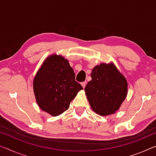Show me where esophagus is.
<instances>
[{
  "instance_id": "1",
  "label": "esophagus",
  "mask_w": 156,
  "mask_h": 156,
  "mask_svg": "<svg viewBox=\"0 0 156 156\" xmlns=\"http://www.w3.org/2000/svg\"><path fill=\"white\" fill-rule=\"evenodd\" d=\"M81 84H82V86H83V87L84 88V87H85L86 84H87V82L84 81V82H83V83H81Z\"/></svg>"
}]
</instances>
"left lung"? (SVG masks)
Here are the masks:
<instances>
[{"instance_id":"8db88e82","label":"left lung","mask_w":156,"mask_h":156,"mask_svg":"<svg viewBox=\"0 0 156 156\" xmlns=\"http://www.w3.org/2000/svg\"><path fill=\"white\" fill-rule=\"evenodd\" d=\"M91 80L84 91L91 109L105 116L114 113L127 95V81L113 63H101L94 67Z\"/></svg>"}]
</instances>
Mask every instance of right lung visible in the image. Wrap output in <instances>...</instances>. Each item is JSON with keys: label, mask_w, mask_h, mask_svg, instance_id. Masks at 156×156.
<instances>
[{"label": "right lung", "mask_w": 156, "mask_h": 156, "mask_svg": "<svg viewBox=\"0 0 156 156\" xmlns=\"http://www.w3.org/2000/svg\"><path fill=\"white\" fill-rule=\"evenodd\" d=\"M37 104L52 116L67 110L83 87L75 80L69 61L60 55L47 57L37 72L33 82Z\"/></svg>", "instance_id": "obj_1"}]
</instances>
